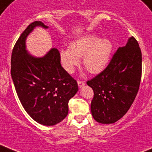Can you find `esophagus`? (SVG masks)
<instances>
[{
    "label": "esophagus",
    "instance_id": "1",
    "mask_svg": "<svg viewBox=\"0 0 152 152\" xmlns=\"http://www.w3.org/2000/svg\"><path fill=\"white\" fill-rule=\"evenodd\" d=\"M77 83H78V86L80 88H82V87L84 86V84H85V82H84V81H82V80H78V82H77Z\"/></svg>",
    "mask_w": 152,
    "mask_h": 152
}]
</instances>
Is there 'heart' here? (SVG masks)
<instances>
[{"mask_svg": "<svg viewBox=\"0 0 152 152\" xmlns=\"http://www.w3.org/2000/svg\"><path fill=\"white\" fill-rule=\"evenodd\" d=\"M113 45L106 38L90 34L80 37L70 44L69 48L60 51L61 65L68 73H73L83 56V64L91 73H99L107 67Z\"/></svg>", "mask_w": 152, "mask_h": 152, "instance_id": "obj_1", "label": "heart"}]
</instances>
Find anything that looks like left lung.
<instances>
[{
    "instance_id": "left-lung-1",
    "label": "left lung",
    "mask_w": 152,
    "mask_h": 152,
    "mask_svg": "<svg viewBox=\"0 0 152 152\" xmlns=\"http://www.w3.org/2000/svg\"><path fill=\"white\" fill-rule=\"evenodd\" d=\"M142 75V53L132 37L119 48L104 71L87 82L94 91L91 111L100 124H114L129 110L139 91Z\"/></svg>"
}]
</instances>
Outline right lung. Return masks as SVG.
I'll return each mask as SVG.
<instances>
[{"mask_svg":"<svg viewBox=\"0 0 152 152\" xmlns=\"http://www.w3.org/2000/svg\"><path fill=\"white\" fill-rule=\"evenodd\" d=\"M36 27L48 28L34 21L22 32L12 53L11 76L26 112L36 122L53 126L67 116L68 101L78 91V84L61 66L56 48L42 57L28 53L25 41Z\"/></svg>","mask_w":152,"mask_h":152,"instance_id":"add662e5","label":"right lung"}]
</instances>
